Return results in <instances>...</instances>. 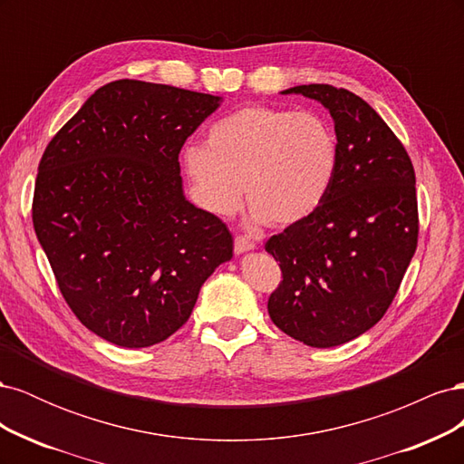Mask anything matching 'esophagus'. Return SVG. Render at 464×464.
<instances>
[{"label":"esophagus","mask_w":464,"mask_h":464,"mask_svg":"<svg viewBox=\"0 0 464 464\" xmlns=\"http://www.w3.org/2000/svg\"><path fill=\"white\" fill-rule=\"evenodd\" d=\"M251 249H256V244L251 242L249 237H246V236H236L234 237V251L237 256L246 254V251H251Z\"/></svg>","instance_id":"obj_1"}]
</instances>
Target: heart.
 Masks as SVG:
<instances>
[{"instance_id":"b5f03b06","label":"heart","mask_w":464,"mask_h":464,"mask_svg":"<svg viewBox=\"0 0 464 464\" xmlns=\"http://www.w3.org/2000/svg\"><path fill=\"white\" fill-rule=\"evenodd\" d=\"M336 137L307 111L247 106L218 120L203 145L181 154L198 203L215 217H232L244 191L251 217L290 227L325 199L336 170Z\"/></svg>"}]
</instances>
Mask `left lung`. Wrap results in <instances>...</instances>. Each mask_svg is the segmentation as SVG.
<instances>
[{
    "mask_svg": "<svg viewBox=\"0 0 464 464\" xmlns=\"http://www.w3.org/2000/svg\"><path fill=\"white\" fill-rule=\"evenodd\" d=\"M329 110L336 170L314 213L265 244L283 280L266 310L275 325L314 348L356 339L382 319L418 244L416 176L402 143L360 96L300 85Z\"/></svg>",
    "mask_w": 464,
    "mask_h": 464,
    "instance_id": "1",
    "label": "left lung"
}]
</instances>
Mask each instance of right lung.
<instances>
[{
    "label": "right lung",
    "mask_w": 464,
    "mask_h": 464,
    "mask_svg": "<svg viewBox=\"0 0 464 464\" xmlns=\"http://www.w3.org/2000/svg\"><path fill=\"white\" fill-rule=\"evenodd\" d=\"M222 98L120 79L98 89L46 147L33 224L67 305L123 348L166 341L232 234L184 195L178 154Z\"/></svg>",
    "instance_id": "obj_1"
}]
</instances>
